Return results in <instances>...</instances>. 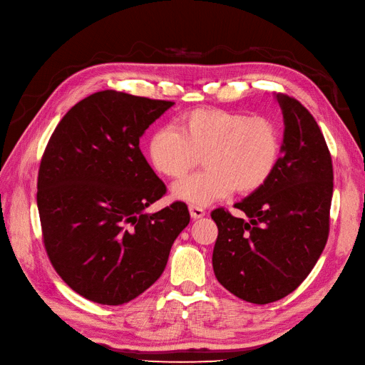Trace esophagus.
<instances>
[{"mask_svg": "<svg viewBox=\"0 0 365 365\" xmlns=\"http://www.w3.org/2000/svg\"><path fill=\"white\" fill-rule=\"evenodd\" d=\"M189 212L193 219H200V217L205 216V210L200 205H189Z\"/></svg>", "mask_w": 365, "mask_h": 365, "instance_id": "1", "label": "esophagus"}]
</instances>
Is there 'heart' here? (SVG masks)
I'll return each mask as SVG.
<instances>
[{
    "mask_svg": "<svg viewBox=\"0 0 365 365\" xmlns=\"http://www.w3.org/2000/svg\"><path fill=\"white\" fill-rule=\"evenodd\" d=\"M282 137L269 117L219 108H197L157 130L149 160L165 178L184 180L197 164L205 169L175 185L173 195L207 205L236 190L248 195L268 182L280 158Z\"/></svg>",
    "mask_w": 365,
    "mask_h": 365,
    "instance_id": "heart-1",
    "label": "heart"
}]
</instances>
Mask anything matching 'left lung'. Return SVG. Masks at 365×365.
<instances>
[{
    "instance_id": "8db88e82",
    "label": "left lung",
    "mask_w": 365,
    "mask_h": 365,
    "mask_svg": "<svg viewBox=\"0 0 365 365\" xmlns=\"http://www.w3.org/2000/svg\"><path fill=\"white\" fill-rule=\"evenodd\" d=\"M284 118L282 157L271 178L235 204L248 220L219 207L213 271L242 300L267 304L295 291L322 256L334 193L332 157L315 118L279 93Z\"/></svg>"
}]
</instances>
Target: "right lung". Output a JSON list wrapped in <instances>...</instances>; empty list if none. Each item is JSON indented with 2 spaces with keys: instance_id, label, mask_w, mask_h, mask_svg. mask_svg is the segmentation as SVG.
Segmentation results:
<instances>
[{
  "instance_id": "add662e5",
  "label": "right lung",
  "mask_w": 365,
  "mask_h": 365,
  "mask_svg": "<svg viewBox=\"0 0 365 365\" xmlns=\"http://www.w3.org/2000/svg\"><path fill=\"white\" fill-rule=\"evenodd\" d=\"M170 101L98 91L63 115L42 153L36 202L42 240L59 277L94 303L134 300L163 274L187 205L145 208L165 184L140 150V137Z\"/></svg>"
}]
</instances>
